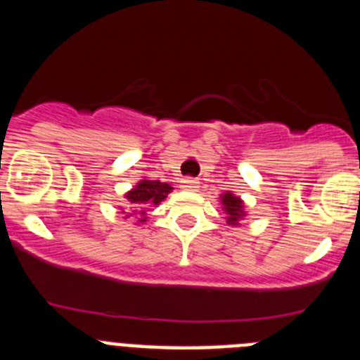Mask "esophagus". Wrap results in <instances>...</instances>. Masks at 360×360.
<instances>
[{"mask_svg": "<svg viewBox=\"0 0 360 360\" xmlns=\"http://www.w3.org/2000/svg\"><path fill=\"white\" fill-rule=\"evenodd\" d=\"M180 187L186 191H196L198 189V180H195V178H184L182 182H180Z\"/></svg>", "mask_w": 360, "mask_h": 360, "instance_id": "obj_1", "label": "esophagus"}]
</instances>
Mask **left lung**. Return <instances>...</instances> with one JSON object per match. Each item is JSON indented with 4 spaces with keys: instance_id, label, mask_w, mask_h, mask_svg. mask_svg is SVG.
Instances as JSON below:
<instances>
[{
    "instance_id": "1",
    "label": "left lung",
    "mask_w": 360,
    "mask_h": 360,
    "mask_svg": "<svg viewBox=\"0 0 360 360\" xmlns=\"http://www.w3.org/2000/svg\"><path fill=\"white\" fill-rule=\"evenodd\" d=\"M221 203H224V211L227 214V224L238 225V221L245 216L243 202L232 193H225V195H221Z\"/></svg>"
}]
</instances>
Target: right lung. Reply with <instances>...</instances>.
<instances>
[{
	"mask_svg": "<svg viewBox=\"0 0 360 360\" xmlns=\"http://www.w3.org/2000/svg\"><path fill=\"white\" fill-rule=\"evenodd\" d=\"M171 189H173V187H171L169 184L158 182V180H141V182L136 184L128 195H126V198H128L129 205H131L133 209H136L135 214H139V221L144 224L146 218H148V216H146L148 207L158 205L162 200L167 198Z\"/></svg>",
	"mask_w": 360,
	"mask_h": 360,
	"instance_id": "right-lung-1",
	"label": "right lung"
}]
</instances>
